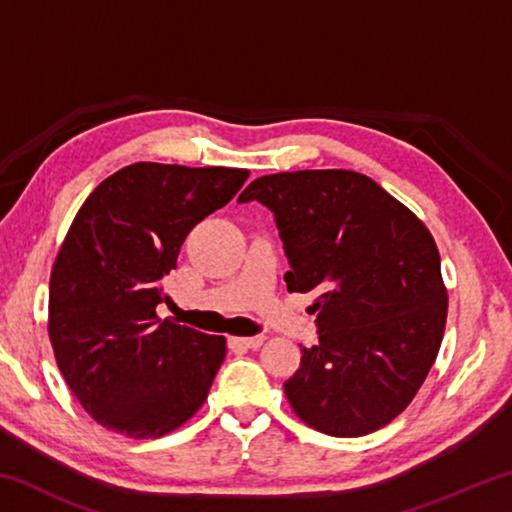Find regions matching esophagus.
I'll return each instance as SVG.
<instances>
[{"mask_svg":"<svg viewBox=\"0 0 512 512\" xmlns=\"http://www.w3.org/2000/svg\"><path fill=\"white\" fill-rule=\"evenodd\" d=\"M262 343H264V336H232L230 339V345H235V348H248V350H257Z\"/></svg>","mask_w":512,"mask_h":512,"instance_id":"obj_1","label":"esophagus"}]
</instances>
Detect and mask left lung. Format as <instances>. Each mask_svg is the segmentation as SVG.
<instances>
[{
	"label": "left lung",
	"instance_id": "obj_1",
	"mask_svg": "<svg viewBox=\"0 0 512 512\" xmlns=\"http://www.w3.org/2000/svg\"><path fill=\"white\" fill-rule=\"evenodd\" d=\"M273 212L289 291H316L318 343L300 348L284 381L291 409L336 438L397 418L436 361L447 291L431 232L409 207L357 171L262 176L239 203Z\"/></svg>",
	"mask_w": 512,
	"mask_h": 512
}]
</instances>
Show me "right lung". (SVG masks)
I'll return each mask as SVG.
<instances>
[{
  "instance_id": "obj_1",
  "label": "right lung",
  "mask_w": 512,
  "mask_h": 512,
  "mask_svg": "<svg viewBox=\"0 0 512 512\" xmlns=\"http://www.w3.org/2000/svg\"><path fill=\"white\" fill-rule=\"evenodd\" d=\"M248 169L135 162L94 189L49 282L58 368L94 420L160 438L201 409L225 339L155 314L189 230L228 205Z\"/></svg>"
}]
</instances>
